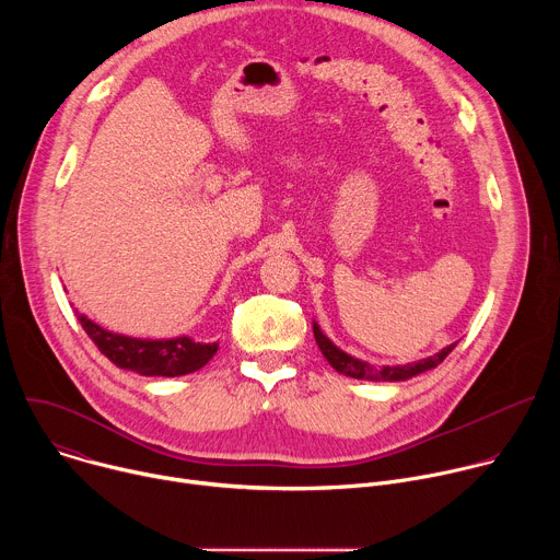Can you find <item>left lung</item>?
<instances>
[{
  "instance_id": "left-lung-1",
  "label": "left lung",
  "mask_w": 560,
  "mask_h": 560,
  "mask_svg": "<svg viewBox=\"0 0 560 560\" xmlns=\"http://www.w3.org/2000/svg\"><path fill=\"white\" fill-rule=\"evenodd\" d=\"M312 330H314V339H316V346L318 350H322V354L328 359V363L339 372V374H346V376H352V378H363V381H408L425 370H432L436 368L439 363H443V359L456 348V343L443 348L441 352L428 357V359H421V361H415V363H406V365H383V368H374L372 363L368 361H361L348 352H343L341 348H337L324 332L322 328H318V324L312 322Z\"/></svg>"
}]
</instances>
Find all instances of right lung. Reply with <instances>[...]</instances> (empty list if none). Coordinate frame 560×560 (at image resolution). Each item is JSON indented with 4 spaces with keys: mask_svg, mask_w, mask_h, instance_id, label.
Masks as SVG:
<instances>
[{
    "mask_svg": "<svg viewBox=\"0 0 560 560\" xmlns=\"http://www.w3.org/2000/svg\"><path fill=\"white\" fill-rule=\"evenodd\" d=\"M77 318L104 357L117 368L132 370L141 376H184L197 372L219 350L217 341L206 343L190 337L135 339L104 330L86 314H77Z\"/></svg>",
    "mask_w": 560,
    "mask_h": 560,
    "instance_id": "obj_1",
    "label": "right lung"
}]
</instances>
